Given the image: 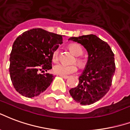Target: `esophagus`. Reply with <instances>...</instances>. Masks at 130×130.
I'll return each mask as SVG.
<instances>
[{
	"label": "esophagus",
	"instance_id": "obj_1",
	"mask_svg": "<svg viewBox=\"0 0 130 130\" xmlns=\"http://www.w3.org/2000/svg\"><path fill=\"white\" fill-rule=\"evenodd\" d=\"M60 77H61L62 78H64V79H68L69 78V76H66V75H59Z\"/></svg>",
	"mask_w": 130,
	"mask_h": 130
}]
</instances>
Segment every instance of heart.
Returning a JSON list of instances; mask_svg holds the SVG:
<instances>
[{"label":"heart","instance_id":"b5f03b06","mask_svg":"<svg viewBox=\"0 0 130 130\" xmlns=\"http://www.w3.org/2000/svg\"><path fill=\"white\" fill-rule=\"evenodd\" d=\"M69 49L71 51L72 53L77 57L75 58V62L79 66H82L84 65V61L79 56H81L83 54V49L78 44L72 43L69 45ZM59 51L58 49L54 51L52 55L53 61L56 62L59 59ZM77 71V67L75 64L71 65H65L63 64H56L53 68V71L55 74L59 75H67L72 74Z\"/></svg>","mask_w":130,"mask_h":130}]
</instances>
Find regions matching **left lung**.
Masks as SVG:
<instances>
[{
  "label": "left lung",
  "mask_w": 130,
  "mask_h": 130,
  "mask_svg": "<svg viewBox=\"0 0 130 130\" xmlns=\"http://www.w3.org/2000/svg\"><path fill=\"white\" fill-rule=\"evenodd\" d=\"M69 40L80 43L88 53V61L78 85L69 93L77 103L87 105L100 100L110 89L116 66L110 46L96 35H83Z\"/></svg>",
  "instance_id": "obj_1"
}]
</instances>
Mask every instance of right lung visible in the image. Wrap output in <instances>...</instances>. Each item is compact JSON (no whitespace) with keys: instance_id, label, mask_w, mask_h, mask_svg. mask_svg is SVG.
<instances>
[{"instance_id":"obj_1","label":"right lung","mask_w":130,"mask_h":130,"mask_svg":"<svg viewBox=\"0 0 130 130\" xmlns=\"http://www.w3.org/2000/svg\"><path fill=\"white\" fill-rule=\"evenodd\" d=\"M62 43L61 35L41 28L27 30L17 38L10 53L9 74L17 92L32 98L47 89L53 75L39 71L52 69L53 53Z\"/></svg>"}]
</instances>
